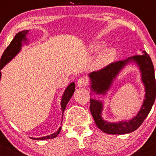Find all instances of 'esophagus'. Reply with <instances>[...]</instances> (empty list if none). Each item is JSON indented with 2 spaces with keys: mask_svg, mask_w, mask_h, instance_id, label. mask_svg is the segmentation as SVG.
I'll use <instances>...</instances> for the list:
<instances>
[{
  "mask_svg": "<svg viewBox=\"0 0 156 156\" xmlns=\"http://www.w3.org/2000/svg\"><path fill=\"white\" fill-rule=\"evenodd\" d=\"M77 84H78V87H85V86H87L88 84V81L85 78H81L78 80Z\"/></svg>",
  "mask_w": 156,
  "mask_h": 156,
  "instance_id": "1",
  "label": "esophagus"
}]
</instances>
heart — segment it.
<instances>
[{
	"label": "heart",
	"instance_id": "1",
	"mask_svg": "<svg viewBox=\"0 0 156 156\" xmlns=\"http://www.w3.org/2000/svg\"><path fill=\"white\" fill-rule=\"evenodd\" d=\"M105 47L106 45L103 42H100L94 45V50L96 52H100L105 48ZM115 55V53L113 49H108L101 53L100 58H99V61L101 64H108L113 60Z\"/></svg>",
	"mask_w": 156,
	"mask_h": 156
}]
</instances>
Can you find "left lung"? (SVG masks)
<instances>
[{"label": "left lung", "mask_w": 156, "mask_h": 156, "mask_svg": "<svg viewBox=\"0 0 156 156\" xmlns=\"http://www.w3.org/2000/svg\"><path fill=\"white\" fill-rule=\"evenodd\" d=\"M132 61L139 65L142 73V81L146 87V99L140 111L136 117L129 122H121L119 123L105 122L101 117V112L103 109V104L101 102L93 99L90 100V110L96 125L102 131L108 134H125L131 133L140 126L147 117L153 106L156 95V84L153 64L149 55L144 50L143 54L135 55L125 61H118L110 63L105 68L97 72H91L89 75L92 91H94L97 94H103L108 89L119 71L127 62Z\"/></svg>", "instance_id": "obj_1"}]
</instances>
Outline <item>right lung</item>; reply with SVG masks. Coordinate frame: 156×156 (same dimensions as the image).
Instances as JSON below:
<instances>
[{"label": "right lung", "mask_w": 156, "mask_h": 156, "mask_svg": "<svg viewBox=\"0 0 156 156\" xmlns=\"http://www.w3.org/2000/svg\"><path fill=\"white\" fill-rule=\"evenodd\" d=\"M29 32L28 30H25V31H22L20 32L17 33L16 34V36L14 37V38L12 39V41L10 42V44H9V46L6 48V50H4V53L2 54L1 58V69H3V67L6 65L8 62H10L11 59L17 54V53L20 52V50H21L22 44H23V41H26V34ZM1 77V72H0V79ZM75 83H71L67 87L66 90L64 92L63 96H62V100H61V107H62V112L65 110L66 107V105L68 103V102L70 100V98L72 97V96L73 95L74 92H75ZM61 127H59V130L56 132V133H53L51 135H49V136H43V137H39V138H32L34 140H48V139H52V138H54L59 134V133L60 132Z\"/></svg>", "instance_id": "right-lung-1"}]
</instances>
